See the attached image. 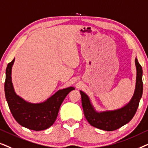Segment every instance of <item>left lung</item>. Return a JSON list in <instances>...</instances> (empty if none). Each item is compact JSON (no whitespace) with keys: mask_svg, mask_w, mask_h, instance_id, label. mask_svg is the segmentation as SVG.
<instances>
[{"mask_svg":"<svg viewBox=\"0 0 148 148\" xmlns=\"http://www.w3.org/2000/svg\"><path fill=\"white\" fill-rule=\"evenodd\" d=\"M135 62L137 70L135 92L131 101L123 108L109 111L97 112L95 110L87 95L80 90L84 116L92 127L103 131H112L127 124L135 116L143 93L142 68L137 58H135Z\"/></svg>","mask_w":148,"mask_h":148,"instance_id":"8db88e82","label":"left lung"}]
</instances>
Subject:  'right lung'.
<instances>
[{
    "mask_svg": "<svg viewBox=\"0 0 148 148\" xmlns=\"http://www.w3.org/2000/svg\"><path fill=\"white\" fill-rule=\"evenodd\" d=\"M15 58L8 64L5 82V97L10 111L19 125L33 131H42L53 125L58 116L63 101L73 86L59 90L46 101L33 103L25 101L15 93L11 79L12 66Z\"/></svg>",
    "mask_w": 148,
    "mask_h": 148,
    "instance_id": "add662e5",
    "label": "right lung"
}]
</instances>
